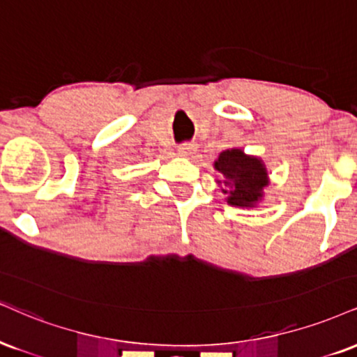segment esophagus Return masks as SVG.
<instances>
[{
  "mask_svg": "<svg viewBox=\"0 0 357 357\" xmlns=\"http://www.w3.org/2000/svg\"><path fill=\"white\" fill-rule=\"evenodd\" d=\"M195 153H196V146L191 144V143L181 144L178 148V154H179V156H183V158H191Z\"/></svg>",
  "mask_w": 357,
  "mask_h": 357,
  "instance_id": "1",
  "label": "esophagus"
}]
</instances>
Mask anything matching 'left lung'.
Wrapping results in <instances>:
<instances>
[{
    "label": "left lung",
    "mask_w": 357,
    "mask_h": 357,
    "mask_svg": "<svg viewBox=\"0 0 357 357\" xmlns=\"http://www.w3.org/2000/svg\"><path fill=\"white\" fill-rule=\"evenodd\" d=\"M214 169L222 176L216 183L229 206L251 209L264 199L269 176L261 158L246 154L241 148H231L220 153Z\"/></svg>",
    "instance_id": "obj_1"
}]
</instances>
